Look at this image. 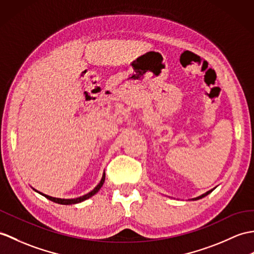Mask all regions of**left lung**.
<instances>
[{
	"mask_svg": "<svg viewBox=\"0 0 254 254\" xmlns=\"http://www.w3.org/2000/svg\"><path fill=\"white\" fill-rule=\"evenodd\" d=\"M214 188H215V187H214ZM214 188H213V190H211L207 191V192H205V193L201 194V196H199V197H196V198H192L191 200H199V199H201V198H203V197H205V196H208V194H209L210 192H212V191H213V190H214Z\"/></svg>",
	"mask_w": 254,
	"mask_h": 254,
	"instance_id": "1",
	"label": "left lung"
}]
</instances>
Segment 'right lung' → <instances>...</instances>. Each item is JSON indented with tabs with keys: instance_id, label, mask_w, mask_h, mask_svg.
<instances>
[{
	"instance_id": "obj_1",
	"label": "right lung",
	"mask_w": 254,
	"mask_h": 254,
	"mask_svg": "<svg viewBox=\"0 0 254 254\" xmlns=\"http://www.w3.org/2000/svg\"><path fill=\"white\" fill-rule=\"evenodd\" d=\"M104 182H105V172L103 173L102 180H100V182L98 183V185H97L95 188H94L93 190H91L90 192H87L86 194H84V196H81V197H78V198H73V199H62V198L51 197V196H49V194H45V193H42V192H40V191H38V190H35L34 188H33V190H34L35 191H37V192L42 194V196H44L45 198L50 199L51 201H54V202H56V203H60V204H75V203H79V202L84 201V200H86V199H88V198H91V197L94 196V194H95L96 192H98V190H99L100 188H102V186L104 185Z\"/></svg>"
}]
</instances>
